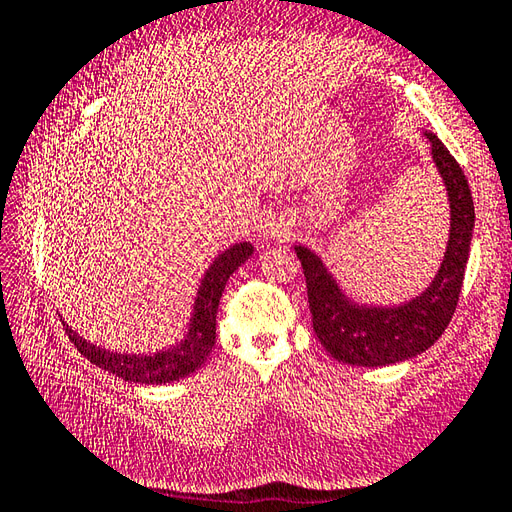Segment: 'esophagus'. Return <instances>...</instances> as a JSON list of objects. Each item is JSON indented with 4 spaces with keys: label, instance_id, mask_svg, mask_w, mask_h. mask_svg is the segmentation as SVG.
Segmentation results:
<instances>
[{
    "label": "esophagus",
    "instance_id": "34e87169",
    "mask_svg": "<svg viewBox=\"0 0 512 512\" xmlns=\"http://www.w3.org/2000/svg\"><path fill=\"white\" fill-rule=\"evenodd\" d=\"M264 235L266 239H275V242H284V239H288L290 235V228L284 220H270L266 226H264Z\"/></svg>",
    "mask_w": 512,
    "mask_h": 512
}]
</instances>
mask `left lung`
Segmentation results:
<instances>
[{
	"instance_id": "8db88e82",
	"label": "left lung",
	"mask_w": 512,
	"mask_h": 512,
	"mask_svg": "<svg viewBox=\"0 0 512 512\" xmlns=\"http://www.w3.org/2000/svg\"><path fill=\"white\" fill-rule=\"evenodd\" d=\"M449 200V239L438 273L416 297L400 303H365L347 290L308 246H295L308 286L312 328L325 352L356 367L396 365L436 343L453 317L469 259L475 209L469 182L442 140L422 132Z\"/></svg>"
}]
</instances>
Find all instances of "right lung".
I'll list each match as a JSON object with an SVG mask.
<instances>
[{
    "label": "right lung",
    "instance_id": "right-lung-1",
    "mask_svg": "<svg viewBox=\"0 0 512 512\" xmlns=\"http://www.w3.org/2000/svg\"><path fill=\"white\" fill-rule=\"evenodd\" d=\"M250 255H253V244L239 242L228 246L224 253L215 257V262L206 268L198 292H195L187 334L176 345L162 347V350L151 354H129L105 350V347L90 343L79 332L72 330L68 323H63L65 332H68L76 350L88 358L90 363L107 369V372L127 380V383L165 385L173 383V380L187 378L189 374L198 372L206 358H209L215 345L217 306H220L226 281Z\"/></svg>",
    "mask_w": 512,
    "mask_h": 512
}]
</instances>
